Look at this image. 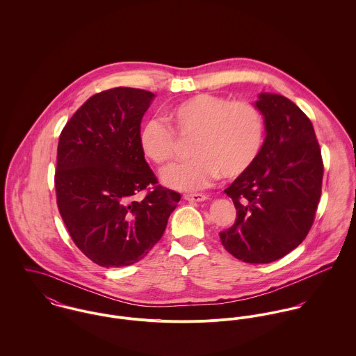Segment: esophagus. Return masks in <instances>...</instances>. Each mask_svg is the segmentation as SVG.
<instances>
[{"label": "esophagus", "mask_w": 356, "mask_h": 356, "mask_svg": "<svg viewBox=\"0 0 356 356\" xmlns=\"http://www.w3.org/2000/svg\"><path fill=\"white\" fill-rule=\"evenodd\" d=\"M184 199H185V200H188V202L200 203V202L207 200V199H208V196H207V195H203V193H195V195H185V196H184Z\"/></svg>", "instance_id": "34e87169"}]
</instances>
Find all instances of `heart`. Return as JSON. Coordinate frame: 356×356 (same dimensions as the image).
Returning <instances> with one entry per match:
<instances>
[{"label": "heart", "mask_w": 356, "mask_h": 356, "mask_svg": "<svg viewBox=\"0 0 356 356\" xmlns=\"http://www.w3.org/2000/svg\"><path fill=\"white\" fill-rule=\"evenodd\" d=\"M165 120L170 128L156 119L144 123L138 144L148 160L164 168L177 157L174 134L192 138L193 157L163 175L167 186L179 191L207 186L219 174L225 179L238 178L254 164L263 141L261 115L245 100L196 95L170 106Z\"/></svg>", "instance_id": "heart-1"}]
</instances>
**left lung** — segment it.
<instances>
[{"label":"left lung","mask_w":356,"mask_h":356,"mask_svg":"<svg viewBox=\"0 0 356 356\" xmlns=\"http://www.w3.org/2000/svg\"><path fill=\"white\" fill-rule=\"evenodd\" d=\"M254 106L266 138L254 164L225 189L237 209L219 233L226 251L247 263H270L302 244L321 197L323 163L311 120L289 99L260 93Z\"/></svg>","instance_id":"1"}]
</instances>
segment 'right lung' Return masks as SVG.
<instances>
[{"instance_id": "add662e5", "label": "right lung", "mask_w": 356, "mask_h": 356, "mask_svg": "<svg viewBox=\"0 0 356 356\" xmlns=\"http://www.w3.org/2000/svg\"><path fill=\"white\" fill-rule=\"evenodd\" d=\"M154 95L115 88L92 96L64 126L54 186L75 245L102 267L140 261L161 238L181 195L157 185L140 149L144 113ZM151 184L141 202L132 196Z\"/></svg>"}]
</instances>
